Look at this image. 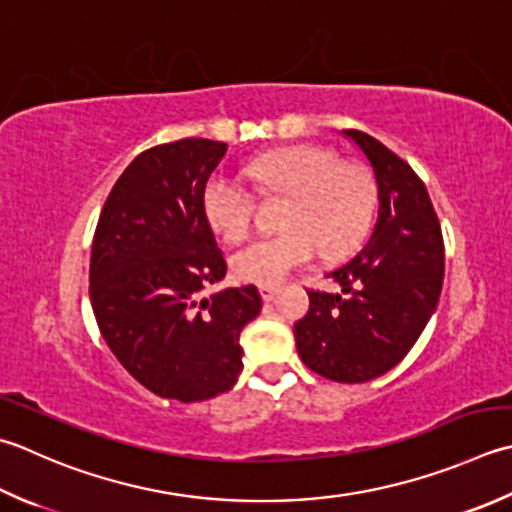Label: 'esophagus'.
<instances>
[{
    "instance_id": "esophagus-1",
    "label": "esophagus",
    "mask_w": 512,
    "mask_h": 512,
    "mask_svg": "<svg viewBox=\"0 0 512 512\" xmlns=\"http://www.w3.org/2000/svg\"><path fill=\"white\" fill-rule=\"evenodd\" d=\"M277 290L279 288L275 284H262V286H259V295H262L264 302H270V299L277 295Z\"/></svg>"
}]
</instances>
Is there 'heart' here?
Returning <instances> with one entry per match:
<instances>
[{
    "mask_svg": "<svg viewBox=\"0 0 512 512\" xmlns=\"http://www.w3.org/2000/svg\"><path fill=\"white\" fill-rule=\"evenodd\" d=\"M266 195H284L273 237H257L233 253L244 282L277 284L317 250L342 257L362 242L375 210V184L364 166L337 159L333 150L297 144L270 150L248 166ZM208 226L228 242L244 237L253 219V197L226 175H213L202 190Z\"/></svg>",
    "mask_w": 512,
    "mask_h": 512,
    "instance_id": "1",
    "label": "heart"
}]
</instances>
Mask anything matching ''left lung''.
<instances>
[{
    "label": "left lung",
    "instance_id": "8db88e82",
    "mask_svg": "<svg viewBox=\"0 0 512 512\" xmlns=\"http://www.w3.org/2000/svg\"><path fill=\"white\" fill-rule=\"evenodd\" d=\"M373 166L377 222L344 266L328 273L342 293L308 290L295 324L302 362L326 379L362 384L408 355L435 313L444 284V239L422 179L362 130H344Z\"/></svg>",
    "mask_w": 512,
    "mask_h": 512
}]
</instances>
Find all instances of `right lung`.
Segmentation results:
<instances>
[{"mask_svg": "<svg viewBox=\"0 0 512 512\" xmlns=\"http://www.w3.org/2000/svg\"><path fill=\"white\" fill-rule=\"evenodd\" d=\"M224 142L188 137L139 153L99 215L90 304L108 348L150 393L204 402L242 373L239 333L262 310L255 286L204 295L226 275L202 210Z\"/></svg>", "mask_w": 512, "mask_h": 512, "instance_id": "obj_1", "label": "right lung"}]
</instances>
